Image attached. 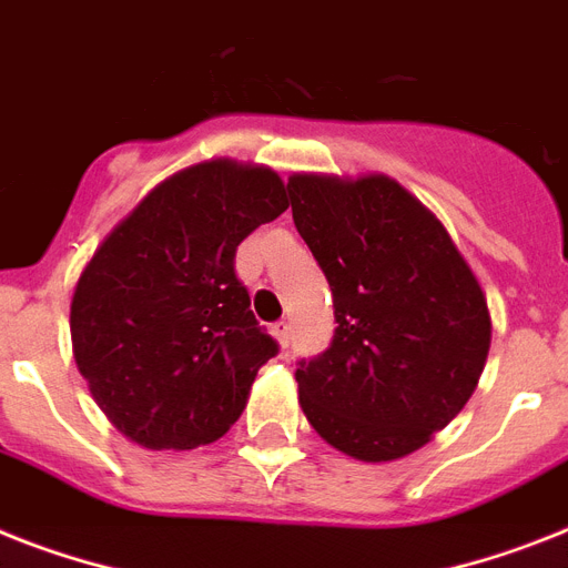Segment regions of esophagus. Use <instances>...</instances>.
Here are the masks:
<instances>
[{"instance_id":"obj_1","label":"esophagus","mask_w":568,"mask_h":568,"mask_svg":"<svg viewBox=\"0 0 568 568\" xmlns=\"http://www.w3.org/2000/svg\"><path fill=\"white\" fill-rule=\"evenodd\" d=\"M273 331H275V336H278L281 345H284V348H287L290 339H293V336H290V325H287V322H284V318H281V322H275Z\"/></svg>"}]
</instances>
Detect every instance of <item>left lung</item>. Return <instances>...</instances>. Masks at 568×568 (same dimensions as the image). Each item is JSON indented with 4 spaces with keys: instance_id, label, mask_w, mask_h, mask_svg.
Returning <instances> with one entry per match:
<instances>
[{
    "instance_id": "8db88e82",
    "label": "left lung",
    "mask_w": 568,
    "mask_h": 568,
    "mask_svg": "<svg viewBox=\"0 0 568 568\" xmlns=\"http://www.w3.org/2000/svg\"><path fill=\"white\" fill-rule=\"evenodd\" d=\"M293 223L334 293V339L295 368L327 444L363 462L424 447L470 400L490 348L479 281L388 176H290Z\"/></svg>"
}]
</instances>
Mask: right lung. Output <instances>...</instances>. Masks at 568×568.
<instances>
[{"label":"right lung","mask_w":568,"mask_h":568,"mask_svg":"<svg viewBox=\"0 0 568 568\" xmlns=\"http://www.w3.org/2000/svg\"><path fill=\"white\" fill-rule=\"evenodd\" d=\"M287 205L273 171L203 162L156 185L98 246L74 287V363L126 438L194 449L241 418L278 342L250 311L234 252Z\"/></svg>","instance_id":"add662e5"}]
</instances>
